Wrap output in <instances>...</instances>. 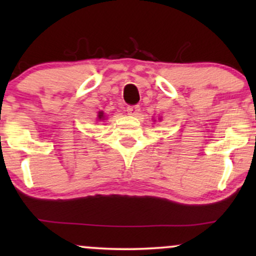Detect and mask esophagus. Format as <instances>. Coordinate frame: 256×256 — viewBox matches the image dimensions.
Wrapping results in <instances>:
<instances>
[{"label": "esophagus", "instance_id": "obj_1", "mask_svg": "<svg viewBox=\"0 0 256 256\" xmlns=\"http://www.w3.org/2000/svg\"><path fill=\"white\" fill-rule=\"evenodd\" d=\"M126 110H128V116H136L140 112V106H128V107L126 108Z\"/></svg>", "mask_w": 256, "mask_h": 256}]
</instances>
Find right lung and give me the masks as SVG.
Here are the masks:
<instances>
[{"label": "right lung", "mask_w": 256, "mask_h": 256, "mask_svg": "<svg viewBox=\"0 0 256 256\" xmlns=\"http://www.w3.org/2000/svg\"><path fill=\"white\" fill-rule=\"evenodd\" d=\"M106 118H104V112H98V122H102V120H104Z\"/></svg>", "instance_id": "1"}]
</instances>
